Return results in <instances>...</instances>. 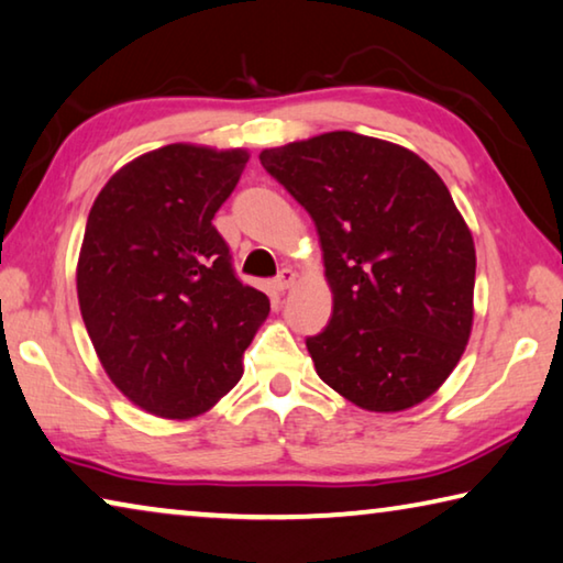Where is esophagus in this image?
Listing matches in <instances>:
<instances>
[{"label":"esophagus","instance_id":"obj_1","mask_svg":"<svg viewBox=\"0 0 563 563\" xmlns=\"http://www.w3.org/2000/svg\"><path fill=\"white\" fill-rule=\"evenodd\" d=\"M296 271H290V267H283V271L278 273V278H275V290H280V292H285V290H290L292 285H296Z\"/></svg>","mask_w":563,"mask_h":563}]
</instances>
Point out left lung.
I'll list each match as a JSON object with an SVG mask.
<instances>
[{
  "mask_svg": "<svg viewBox=\"0 0 563 563\" xmlns=\"http://www.w3.org/2000/svg\"><path fill=\"white\" fill-rule=\"evenodd\" d=\"M261 163L323 250L333 316L306 341L320 380L371 413L423 404L474 328L476 247L449 187L413 150L347 130L267 147Z\"/></svg>",
  "mask_w": 563,
  "mask_h": 563,
  "instance_id": "8db88e82",
  "label": "left lung"
}]
</instances>
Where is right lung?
<instances>
[{"label":"right lung","mask_w":563,"mask_h":563,"mask_svg":"<svg viewBox=\"0 0 563 563\" xmlns=\"http://www.w3.org/2000/svg\"><path fill=\"white\" fill-rule=\"evenodd\" d=\"M250 153L175 142L122 165L95 198L77 298L97 358L120 394L190 421L230 394L271 313L243 285L212 225Z\"/></svg>","instance_id":"obj_1"}]
</instances>
